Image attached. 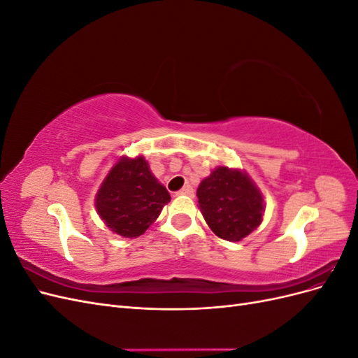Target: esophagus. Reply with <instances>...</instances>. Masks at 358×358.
Returning a JSON list of instances; mask_svg holds the SVG:
<instances>
[{
	"mask_svg": "<svg viewBox=\"0 0 358 358\" xmlns=\"http://www.w3.org/2000/svg\"><path fill=\"white\" fill-rule=\"evenodd\" d=\"M176 196H188V197H192L194 196V189L191 185H185L180 191L176 192Z\"/></svg>",
	"mask_w": 358,
	"mask_h": 358,
	"instance_id": "34e87169",
	"label": "esophagus"
}]
</instances>
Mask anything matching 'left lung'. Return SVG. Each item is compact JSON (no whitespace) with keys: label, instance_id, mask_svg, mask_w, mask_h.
<instances>
[{"label":"left lung","instance_id":"8db88e82","mask_svg":"<svg viewBox=\"0 0 358 358\" xmlns=\"http://www.w3.org/2000/svg\"><path fill=\"white\" fill-rule=\"evenodd\" d=\"M200 212L224 241L239 242L263 222L264 197L246 171L220 166L197 189Z\"/></svg>","mask_w":358,"mask_h":358}]
</instances>
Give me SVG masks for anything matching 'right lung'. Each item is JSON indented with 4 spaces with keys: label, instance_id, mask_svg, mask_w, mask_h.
Returning a JSON list of instances; mask_svg holds the SVG:
<instances>
[{
    "label": "right lung",
    "instance_id": "1",
    "mask_svg": "<svg viewBox=\"0 0 358 358\" xmlns=\"http://www.w3.org/2000/svg\"><path fill=\"white\" fill-rule=\"evenodd\" d=\"M170 201L166 187L138 155H122L95 194V209L107 229L122 237L142 236Z\"/></svg>",
    "mask_w": 358,
    "mask_h": 358
}]
</instances>
